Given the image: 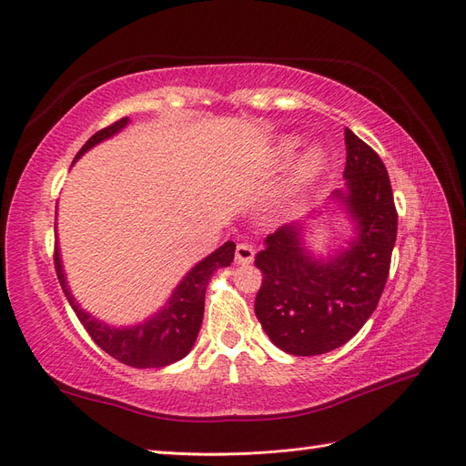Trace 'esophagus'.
Returning <instances> with one entry per match:
<instances>
[{
    "mask_svg": "<svg viewBox=\"0 0 466 466\" xmlns=\"http://www.w3.org/2000/svg\"><path fill=\"white\" fill-rule=\"evenodd\" d=\"M252 260H255V248H252L250 245L247 243H238L237 248H235V262L237 264H250Z\"/></svg>",
    "mask_w": 466,
    "mask_h": 466,
    "instance_id": "obj_1",
    "label": "esophagus"
}]
</instances>
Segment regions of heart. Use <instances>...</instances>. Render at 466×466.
<instances>
[{
	"instance_id": "obj_1",
	"label": "heart",
	"mask_w": 466,
	"mask_h": 466,
	"mask_svg": "<svg viewBox=\"0 0 466 466\" xmlns=\"http://www.w3.org/2000/svg\"><path fill=\"white\" fill-rule=\"evenodd\" d=\"M298 146H299L298 136H284L276 146V157L279 161L291 157ZM322 167H324V151L320 146L313 144L299 155L298 161H295L293 175L299 182H307V180H313L320 173Z\"/></svg>"
}]
</instances>
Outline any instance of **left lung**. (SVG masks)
I'll list each match as a JSON object with an SVG mask.
<instances>
[{
  "label": "left lung",
  "instance_id": "left-lung-1",
  "mask_svg": "<svg viewBox=\"0 0 466 466\" xmlns=\"http://www.w3.org/2000/svg\"><path fill=\"white\" fill-rule=\"evenodd\" d=\"M344 136L346 185L330 202L354 229L346 247L313 255L299 219L268 235L255 260L264 274L255 313L268 338L291 356H319L346 344L371 317L387 284L399 219L390 180L368 144L348 128Z\"/></svg>",
  "mask_w": 466,
  "mask_h": 466
}]
</instances>
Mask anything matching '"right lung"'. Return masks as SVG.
<instances>
[{
    "mask_svg": "<svg viewBox=\"0 0 466 466\" xmlns=\"http://www.w3.org/2000/svg\"><path fill=\"white\" fill-rule=\"evenodd\" d=\"M130 118H122L108 128L98 130L95 136L87 139V144L79 149L76 161L86 155L91 147L98 146L105 139L116 136L128 126ZM74 161V163H76ZM56 229V228H54ZM235 257V243L228 241L218 250L202 258L188 274L180 279V284L171 293V298L159 309L157 313L146 319L144 322L132 324V327H112L105 320L89 315L86 309H81L77 299L72 295L67 286L66 272L62 266L60 248L56 245V274H58L60 286L66 298L76 311L77 319L89 332L98 348H103L108 356L118 360L120 363L130 365V368H165L178 360L185 358L192 350L196 338H198L202 319H204V301L208 281L218 268L229 266Z\"/></svg>",
    "mask_w": 466,
    "mask_h": 466,
    "instance_id": "add662e5",
    "label": "right lung"
}]
</instances>
